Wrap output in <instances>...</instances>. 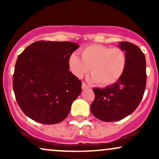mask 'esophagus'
Returning a JSON list of instances; mask_svg holds the SVG:
<instances>
[{
	"label": "esophagus",
	"instance_id": "esophagus-1",
	"mask_svg": "<svg viewBox=\"0 0 159 159\" xmlns=\"http://www.w3.org/2000/svg\"><path fill=\"white\" fill-rule=\"evenodd\" d=\"M81 87H82V89H83V90H85V89H87V88H89V86L88 85H87L85 83H82V85H81Z\"/></svg>",
	"mask_w": 159,
	"mask_h": 159
}]
</instances>
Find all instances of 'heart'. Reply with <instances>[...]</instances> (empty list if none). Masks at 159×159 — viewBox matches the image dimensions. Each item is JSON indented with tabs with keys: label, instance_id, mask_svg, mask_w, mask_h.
<instances>
[{
	"label": "heart",
	"instance_id": "1",
	"mask_svg": "<svg viewBox=\"0 0 159 159\" xmlns=\"http://www.w3.org/2000/svg\"><path fill=\"white\" fill-rule=\"evenodd\" d=\"M81 57L72 53L69 57V66L75 76L81 78L90 71V80L100 85L114 84L123 75L126 66V55L120 48H110L93 44L81 50Z\"/></svg>",
	"mask_w": 159,
	"mask_h": 159
}]
</instances>
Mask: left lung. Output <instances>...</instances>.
Masks as SVG:
<instances>
[{"instance_id": "left-lung-1", "label": "left lung", "mask_w": 159, "mask_h": 159, "mask_svg": "<svg viewBox=\"0 0 159 159\" xmlns=\"http://www.w3.org/2000/svg\"><path fill=\"white\" fill-rule=\"evenodd\" d=\"M119 47L126 55L123 75L105 88H93L95 99L90 105L94 116L104 122L118 121L130 115L143 96L147 83L146 59L135 45L120 42Z\"/></svg>"}]
</instances>
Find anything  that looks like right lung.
<instances>
[{"label":"right lung","mask_w":159,"mask_h":159,"mask_svg":"<svg viewBox=\"0 0 159 159\" xmlns=\"http://www.w3.org/2000/svg\"><path fill=\"white\" fill-rule=\"evenodd\" d=\"M79 45L71 42L37 41L19 54L12 85L26 116L43 124L66 119L81 93V81L69 71V57Z\"/></svg>","instance_id":"add662e5"}]
</instances>
